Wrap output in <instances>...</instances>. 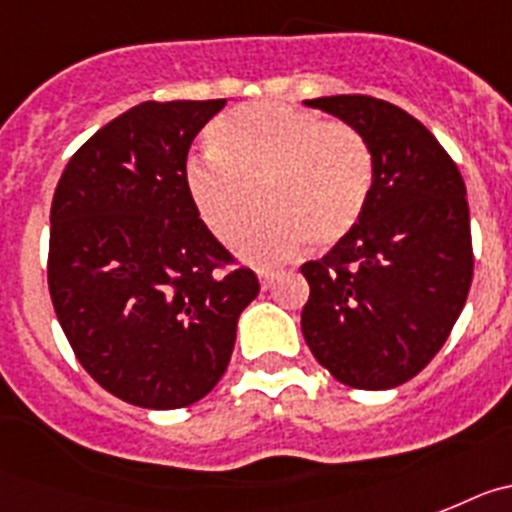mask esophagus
Instances as JSON below:
<instances>
[{"label": "esophagus", "mask_w": 512, "mask_h": 512, "mask_svg": "<svg viewBox=\"0 0 512 512\" xmlns=\"http://www.w3.org/2000/svg\"><path fill=\"white\" fill-rule=\"evenodd\" d=\"M273 281H275L273 270H260V286L265 288V291H268V288L273 286Z\"/></svg>", "instance_id": "obj_1"}]
</instances>
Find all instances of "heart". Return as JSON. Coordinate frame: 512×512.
Returning <instances> with one entry per match:
<instances>
[{
    "label": "heart",
    "mask_w": 512,
    "mask_h": 512,
    "mask_svg": "<svg viewBox=\"0 0 512 512\" xmlns=\"http://www.w3.org/2000/svg\"><path fill=\"white\" fill-rule=\"evenodd\" d=\"M211 141L216 154L190 159L185 188L221 244L242 242L260 206L268 211L244 244L250 260H281L301 242L317 252L332 250L366 211L371 146L348 123L262 100L221 115Z\"/></svg>",
    "instance_id": "obj_1"
}]
</instances>
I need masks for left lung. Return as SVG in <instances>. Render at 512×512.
<instances>
[{
    "instance_id": "8db88e82",
    "label": "left lung",
    "mask_w": 512,
    "mask_h": 512,
    "mask_svg": "<svg viewBox=\"0 0 512 512\" xmlns=\"http://www.w3.org/2000/svg\"><path fill=\"white\" fill-rule=\"evenodd\" d=\"M371 146L373 185L348 239L301 265V332L319 363L353 389H394L435 358L474 275L459 167L417 118L386 100H306Z\"/></svg>"
}]
</instances>
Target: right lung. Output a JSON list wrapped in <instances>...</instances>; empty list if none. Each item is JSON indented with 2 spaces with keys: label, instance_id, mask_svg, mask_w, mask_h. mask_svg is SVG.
Listing matches in <instances>:
<instances>
[{
  "label": "right lung",
  "instance_id": "obj_1",
  "mask_svg": "<svg viewBox=\"0 0 512 512\" xmlns=\"http://www.w3.org/2000/svg\"><path fill=\"white\" fill-rule=\"evenodd\" d=\"M226 100L141 102L66 164L51 203L48 291L92 379L146 410L198 402L229 366L257 275L185 188L193 139Z\"/></svg>",
  "mask_w": 512,
  "mask_h": 512
}]
</instances>
